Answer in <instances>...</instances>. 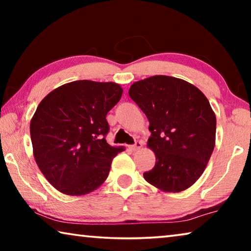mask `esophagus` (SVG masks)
Instances as JSON below:
<instances>
[{"label": "esophagus", "mask_w": 251, "mask_h": 251, "mask_svg": "<svg viewBox=\"0 0 251 251\" xmlns=\"http://www.w3.org/2000/svg\"><path fill=\"white\" fill-rule=\"evenodd\" d=\"M142 146H143V144L141 142H136L134 145H130L129 146V150L135 151H138L139 148H142Z\"/></svg>", "instance_id": "1"}]
</instances>
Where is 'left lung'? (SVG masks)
I'll list each match as a JSON object with an SVG mask.
<instances>
[{
	"mask_svg": "<svg viewBox=\"0 0 251 251\" xmlns=\"http://www.w3.org/2000/svg\"><path fill=\"white\" fill-rule=\"evenodd\" d=\"M128 94L150 122L147 146L155 152L145 180L161 192L179 193L198 180L216 141V115L193 84L155 75L131 85Z\"/></svg>",
	"mask_w": 251,
	"mask_h": 251,
	"instance_id": "1",
	"label": "left lung"
}]
</instances>
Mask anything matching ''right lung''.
Returning a JSON list of instances; mask_svg holds the SVG:
<instances>
[{
	"label": "right lung",
	"instance_id": "add662e5",
	"mask_svg": "<svg viewBox=\"0 0 251 251\" xmlns=\"http://www.w3.org/2000/svg\"><path fill=\"white\" fill-rule=\"evenodd\" d=\"M116 83L75 80L46 95L29 125L37 166L54 188L70 196L90 194L106 180L123 147L110 146L106 115L121 100Z\"/></svg>",
	"mask_w": 251,
	"mask_h": 251
}]
</instances>
